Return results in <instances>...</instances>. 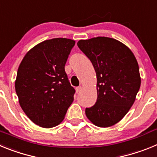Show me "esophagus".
Listing matches in <instances>:
<instances>
[{
  "label": "esophagus",
  "instance_id": "esophagus-1",
  "mask_svg": "<svg viewBox=\"0 0 157 157\" xmlns=\"http://www.w3.org/2000/svg\"><path fill=\"white\" fill-rule=\"evenodd\" d=\"M82 86H78V87H76V88H75V90H76V92H77V93L80 92V91H81V90H82Z\"/></svg>",
  "mask_w": 157,
  "mask_h": 157
}]
</instances>
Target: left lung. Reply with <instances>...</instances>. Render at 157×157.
Segmentation results:
<instances>
[{
  "mask_svg": "<svg viewBox=\"0 0 157 157\" xmlns=\"http://www.w3.org/2000/svg\"><path fill=\"white\" fill-rule=\"evenodd\" d=\"M78 48L90 59L97 75V102L86 109L90 121L100 127L115 125L126 116L141 86L134 53L118 40L97 37L79 40Z\"/></svg>",
  "mask_w": 157,
  "mask_h": 157,
  "instance_id": "1",
  "label": "left lung"
}]
</instances>
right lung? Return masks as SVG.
<instances>
[{
    "mask_svg": "<svg viewBox=\"0 0 157 157\" xmlns=\"http://www.w3.org/2000/svg\"><path fill=\"white\" fill-rule=\"evenodd\" d=\"M74 40L52 38L29 50L19 64L15 87L19 105L37 125H59L74 101L75 89L64 70Z\"/></svg>",
    "mask_w": 157,
    "mask_h": 157,
    "instance_id": "1",
    "label": "right lung"
}]
</instances>
